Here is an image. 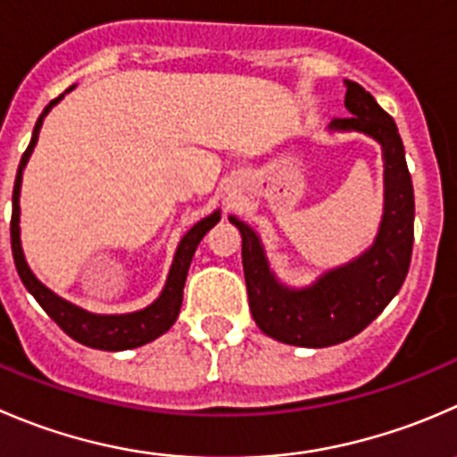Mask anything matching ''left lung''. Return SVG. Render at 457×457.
<instances>
[{
    "mask_svg": "<svg viewBox=\"0 0 457 457\" xmlns=\"http://www.w3.org/2000/svg\"><path fill=\"white\" fill-rule=\"evenodd\" d=\"M346 109L330 131H360L382 145L384 214L373 245L323 272L312 286L287 287L274 277L254 229L229 216L243 237V272L256 326L290 346L326 348L364 330L400 292L413 252L415 198L395 120L361 84L346 79Z\"/></svg>",
    "mask_w": 457,
    "mask_h": 457,
    "instance_id": "left-lung-1",
    "label": "left lung"
}]
</instances>
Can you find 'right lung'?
<instances>
[{
  "label": "right lung",
  "mask_w": 457,
  "mask_h": 457,
  "mask_svg": "<svg viewBox=\"0 0 457 457\" xmlns=\"http://www.w3.org/2000/svg\"><path fill=\"white\" fill-rule=\"evenodd\" d=\"M71 88H66V93H69ZM62 97H64V93H62L60 97H55V100L42 111V116L37 118V122H35L33 138H30V145L26 147L24 156H21L20 170H17V176H15V187H12L11 247H12V259H15L17 274H20L26 290H29L30 295L35 296V301L42 305L44 312H46L48 317H51L53 321H55L57 326L71 337V339L79 341V344H84V346L88 348H97V351H129V348L145 346V344H149V341L165 335V332L174 326L176 319H179L180 303H183L185 278H187V270H189V263H192V256L194 252H196L198 243L203 241V237H205V234L220 220V210H216L214 214L198 220V223L194 225L183 238H180L165 287H162L161 296H158L152 305H147V308L136 310V312H127V314H93V312H87L84 308H78V305L69 303V301L57 296L53 290H48V287L44 286L33 272H30L29 263H26L24 259V250H21L20 189H21V171H24L26 162H29L35 145H37V136H39V129H42L44 118H46L48 111H51Z\"/></svg>",
  "instance_id": "add662e5"
}]
</instances>
